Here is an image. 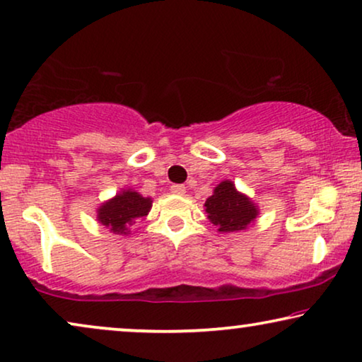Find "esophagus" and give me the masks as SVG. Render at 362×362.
Returning a JSON list of instances; mask_svg holds the SVG:
<instances>
[{"label": "esophagus", "mask_w": 362, "mask_h": 362, "mask_svg": "<svg viewBox=\"0 0 362 362\" xmlns=\"http://www.w3.org/2000/svg\"><path fill=\"white\" fill-rule=\"evenodd\" d=\"M171 192H173V194H185L186 187L182 186V185H173L171 186Z\"/></svg>", "instance_id": "34e87169"}]
</instances>
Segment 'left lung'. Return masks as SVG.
I'll use <instances>...</instances> for the list:
<instances>
[{
	"label": "left lung",
	"instance_id": "obj_1",
	"mask_svg": "<svg viewBox=\"0 0 362 362\" xmlns=\"http://www.w3.org/2000/svg\"><path fill=\"white\" fill-rule=\"evenodd\" d=\"M204 206L207 217L219 232L245 229L259 214L249 197L237 192L230 181H222L214 189V194L207 197Z\"/></svg>",
	"mask_w": 362,
	"mask_h": 362
}]
</instances>
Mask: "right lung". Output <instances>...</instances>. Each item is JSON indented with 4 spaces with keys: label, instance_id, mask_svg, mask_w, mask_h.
<instances>
[{
    "label": "right lung",
    "instance_id": "add662e5",
    "mask_svg": "<svg viewBox=\"0 0 362 362\" xmlns=\"http://www.w3.org/2000/svg\"><path fill=\"white\" fill-rule=\"evenodd\" d=\"M151 207L150 197H143L135 191H123L98 209V221L113 234L127 235L138 217H145Z\"/></svg>",
    "mask_w": 362,
    "mask_h": 362
}]
</instances>
